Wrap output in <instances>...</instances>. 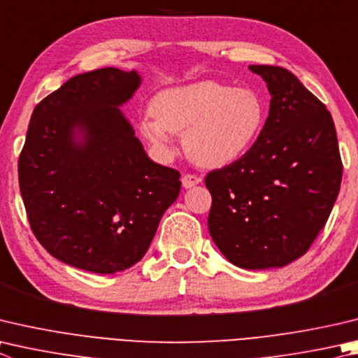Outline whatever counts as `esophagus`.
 Segmentation results:
<instances>
[{
  "instance_id": "obj_1",
  "label": "esophagus",
  "mask_w": 358,
  "mask_h": 358,
  "mask_svg": "<svg viewBox=\"0 0 358 358\" xmlns=\"http://www.w3.org/2000/svg\"><path fill=\"white\" fill-rule=\"evenodd\" d=\"M200 181H201L200 177H197V175H194V173H185L183 178H181V183H183L186 189H189V187L199 185Z\"/></svg>"
}]
</instances>
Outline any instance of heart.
Returning a JSON list of instances; mask_svg holds the SVG:
<instances>
[{
	"instance_id": "obj_1",
	"label": "heart",
	"mask_w": 358,
	"mask_h": 358,
	"mask_svg": "<svg viewBox=\"0 0 358 358\" xmlns=\"http://www.w3.org/2000/svg\"><path fill=\"white\" fill-rule=\"evenodd\" d=\"M139 133L155 157H175L173 133H183V147L203 167H224L241 159L255 145L266 122V105L249 87L200 81L166 89L150 103Z\"/></svg>"
}]
</instances>
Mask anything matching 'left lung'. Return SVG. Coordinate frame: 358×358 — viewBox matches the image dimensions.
Wrapping results in <instances>:
<instances>
[{
  "label": "left lung",
  "mask_w": 358,
  "mask_h": 358,
  "mask_svg": "<svg viewBox=\"0 0 358 358\" xmlns=\"http://www.w3.org/2000/svg\"><path fill=\"white\" fill-rule=\"evenodd\" d=\"M272 95L264 128L241 159L206 175L208 229L238 268H282L310 249L340 192L332 115L287 69L250 66Z\"/></svg>",
  "instance_id": "obj_1"
}]
</instances>
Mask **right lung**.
Segmentation results:
<instances>
[{
	"label": "right lung",
	"instance_id": "1",
	"mask_svg": "<svg viewBox=\"0 0 358 358\" xmlns=\"http://www.w3.org/2000/svg\"><path fill=\"white\" fill-rule=\"evenodd\" d=\"M139 84L114 67L70 78L34 108L18 159L37 241L95 274L138 263L180 194V172L147 157L119 109Z\"/></svg>",
	"mask_w": 358,
	"mask_h": 358
}]
</instances>
